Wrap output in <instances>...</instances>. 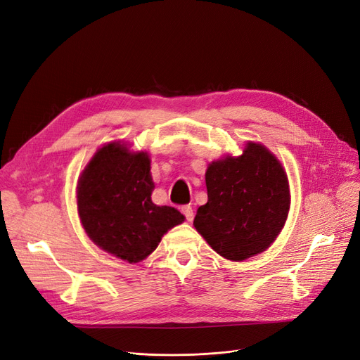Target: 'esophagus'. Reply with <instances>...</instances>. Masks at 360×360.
Listing matches in <instances>:
<instances>
[{
  "label": "esophagus",
  "instance_id": "esophagus-1",
  "mask_svg": "<svg viewBox=\"0 0 360 360\" xmlns=\"http://www.w3.org/2000/svg\"><path fill=\"white\" fill-rule=\"evenodd\" d=\"M181 212L184 214L185 219H187L188 222H191V221H193V218H194V212H193V207H191L190 205H185V206H182V207H181Z\"/></svg>",
  "mask_w": 360,
  "mask_h": 360
}]
</instances>
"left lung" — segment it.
Listing matches in <instances>:
<instances>
[{
	"label": "left lung",
	"mask_w": 360,
	"mask_h": 360,
	"mask_svg": "<svg viewBox=\"0 0 360 360\" xmlns=\"http://www.w3.org/2000/svg\"><path fill=\"white\" fill-rule=\"evenodd\" d=\"M207 203L197 209L195 230L217 254L245 261L276 240L288 218L286 172L271 151L248 142L243 154L212 162L206 170Z\"/></svg>",
	"instance_id": "left-lung-1"
}]
</instances>
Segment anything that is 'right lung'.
<instances>
[{
	"label": "right lung",
	"mask_w": 360,
	"mask_h": 360,
	"mask_svg": "<svg viewBox=\"0 0 360 360\" xmlns=\"http://www.w3.org/2000/svg\"><path fill=\"white\" fill-rule=\"evenodd\" d=\"M150 170L148 153L110 142L91 157L77 185L78 215L90 240L130 264L153 254L185 219L178 209L153 203Z\"/></svg>",
	"instance_id": "obj_1"
}]
</instances>
